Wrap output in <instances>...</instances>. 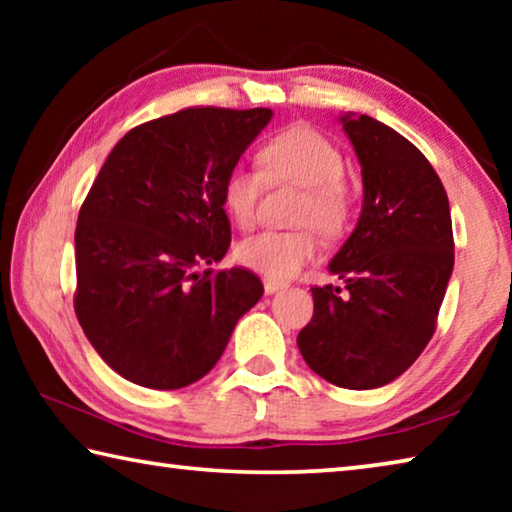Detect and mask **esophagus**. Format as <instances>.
Wrapping results in <instances>:
<instances>
[{
    "label": "esophagus",
    "instance_id": "esophagus-1",
    "mask_svg": "<svg viewBox=\"0 0 512 512\" xmlns=\"http://www.w3.org/2000/svg\"><path fill=\"white\" fill-rule=\"evenodd\" d=\"M284 287H287V284H284V282L271 280V277H264V291H266V293H275V291H280V289H284Z\"/></svg>",
    "mask_w": 512,
    "mask_h": 512
}]
</instances>
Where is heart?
<instances>
[{
    "mask_svg": "<svg viewBox=\"0 0 512 512\" xmlns=\"http://www.w3.org/2000/svg\"><path fill=\"white\" fill-rule=\"evenodd\" d=\"M257 169L235 164L223 178L221 198L237 228L255 223L264 183L300 185L293 221L296 230H264L239 241L235 257L241 266L271 280H289L318 255V235L336 237L348 228L352 192L345 183V158L339 146L309 126H289L257 151Z\"/></svg>",
    "mask_w": 512,
    "mask_h": 512,
    "instance_id": "obj_1",
    "label": "heart"
}]
</instances>
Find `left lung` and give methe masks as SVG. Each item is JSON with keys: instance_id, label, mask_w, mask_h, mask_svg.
Wrapping results in <instances>:
<instances>
[{"instance_id": "1", "label": "left lung", "mask_w": 512, "mask_h": 512, "mask_svg": "<svg viewBox=\"0 0 512 512\" xmlns=\"http://www.w3.org/2000/svg\"><path fill=\"white\" fill-rule=\"evenodd\" d=\"M361 162L363 210L314 287V316L298 334L307 366L329 384L366 391L402 375L436 332L454 268L449 201L438 173L391 126L341 117Z\"/></svg>"}]
</instances>
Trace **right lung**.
I'll use <instances>...</instances> for the list:
<instances>
[{
	"mask_svg": "<svg viewBox=\"0 0 512 512\" xmlns=\"http://www.w3.org/2000/svg\"><path fill=\"white\" fill-rule=\"evenodd\" d=\"M271 117L194 106L144 121L94 178L74 235V311L99 357L133 384H194L262 298L248 268H198L228 253L223 178Z\"/></svg>",
	"mask_w": 512,
	"mask_h": 512,
	"instance_id": "1",
	"label": "right lung"
}]
</instances>
